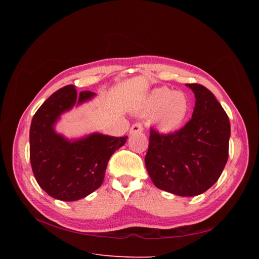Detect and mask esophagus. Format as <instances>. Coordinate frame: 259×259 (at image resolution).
Here are the masks:
<instances>
[{"mask_svg": "<svg viewBox=\"0 0 259 259\" xmlns=\"http://www.w3.org/2000/svg\"><path fill=\"white\" fill-rule=\"evenodd\" d=\"M143 125L140 123H136L133 125L130 130V134H136V133H142L143 132Z\"/></svg>", "mask_w": 259, "mask_h": 259, "instance_id": "34e87169", "label": "esophagus"}]
</instances>
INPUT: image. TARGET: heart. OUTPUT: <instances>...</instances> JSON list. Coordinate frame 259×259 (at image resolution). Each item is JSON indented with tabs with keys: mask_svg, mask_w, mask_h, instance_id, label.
I'll return each instance as SVG.
<instances>
[{
	"mask_svg": "<svg viewBox=\"0 0 259 259\" xmlns=\"http://www.w3.org/2000/svg\"><path fill=\"white\" fill-rule=\"evenodd\" d=\"M190 109L191 103L187 94L162 86L149 94L138 110L143 114H153L154 126L164 134H170L185 124Z\"/></svg>",
	"mask_w": 259,
	"mask_h": 259,
	"instance_id": "b5f03b06",
	"label": "heart"
}]
</instances>
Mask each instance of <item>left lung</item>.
<instances>
[{"label":"left lung","mask_w":259,"mask_h":259,"mask_svg":"<svg viewBox=\"0 0 259 259\" xmlns=\"http://www.w3.org/2000/svg\"><path fill=\"white\" fill-rule=\"evenodd\" d=\"M195 97L191 120L171 134L151 130L146 168L155 187L180 197H194L221 177L229 154L230 122L214 94L186 84Z\"/></svg>","instance_id":"left-lung-1"}]
</instances>
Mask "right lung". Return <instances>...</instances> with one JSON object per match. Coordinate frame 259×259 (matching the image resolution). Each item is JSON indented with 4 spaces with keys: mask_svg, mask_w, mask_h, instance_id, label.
<instances>
[{
    "mask_svg": "<svg viewBox=\"0 0 259 259\" xmlns=\"http://www.w3.org/2000/svg\"><path fill=\"white\" fill-rule=\"evenodd\" d=\"M96 96L76 93L74 85L55 92L37 109L30 126V162L36 182L52 198L76 201L97 190L107 164L127 136L113 137L92 133L69 139L55 130L61 115Z\"/></svg>",
    "mask_w": 259,
    "mask_h": 259,
    "instance_id": "add662e5",
    "label": "right lung"
}]
</instances>
